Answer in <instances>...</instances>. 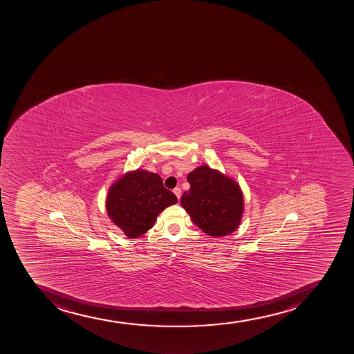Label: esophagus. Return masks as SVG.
<instances>
[{"instance_id": "esophagus-1", "label": "esophagus", "mask_w": 354, "mask_h": 354, "mask_svg": "<svg viewBox=\"0 0 354 354\" xmlns=\"http://www.w3.org/2000/svg\"><path fill=\"white\" fill-rule=\"evenodd\" d=\"M174 194H176V197L178 198L179 201V198L182 196V190H180L179 187H175V189H174Z\"/></svg>"}]
</instances>
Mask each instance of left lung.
I'll return each instance as SVG.
<instances>
[{
  "label": "left lung",
  "instance_id": "obj_1",
  "mask_svg": "<svg viewBox=\"0 0 354 354\" xmlns=\"http://www.w3.org/2000/svg\"><path fill=\"white\" fill-rule=\"evenodd\" d=\"M187 182L190 189L183 194L180 204L201 231L223 236L238 228L243 198L234 180L203 165L187 175Z\"/></svg>",
  "mask_w": 354,
  "mask_h": 354
}]
</instances>
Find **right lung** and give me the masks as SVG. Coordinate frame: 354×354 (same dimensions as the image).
Masks as SVG:
<instances>
[{
  "label": "right lung",
  "mask_w": 354,
  "mask_h": 354,
  "mask_svg": "<svg viewBox=\"0 0 354 354\" xmlns=\"http://www.w3.org/2000/svg\"><path fill=\"white\" fill-rule=\"evenodd\" d=\"M177 201L175 194L164 187L160 176L136 170L113 184L106 207L113 223L128 238L134 239L149 231L157 216Z\"/></svg>",
  "instance_id": "right-lung-1"
}]
</instances>
